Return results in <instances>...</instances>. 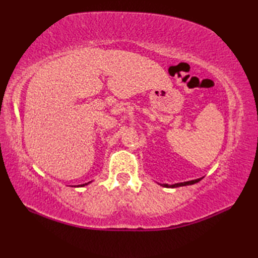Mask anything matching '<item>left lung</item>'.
<instances>
[{"mask_svg": "<svg viewBox=\"0 0 258 258\" xmlns=\"http://www.w3.org/2000/svg\"><path fill=\"white\" fill-rule=\"evenodd\" d=\"M203 177L201 178H197V179H193V180H187V182H183V183H175L173 185H168V184H161L162 186H164V187H171V188H175V187H179V186H186V185H193L195 183H199L200 180L202 179Z\"/></svg>", "mask_w": 258, "mask_h": 258, "instance_id": "obj_1", "label": "left lung"}]
</instances>
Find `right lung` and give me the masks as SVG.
<instances>
[{
    "label": "right lung",
    "instance_id": "right-lung-1",
    "mask_svg": "<svg viewBox=\"0 0 258 258\" xmlns=\"http://www.w3.org/2000/svg\"><path fill=\"white\" fill-rule=\"evenodd\" d=\"M91 182H89V183H85V184H82V185H79V186H85V185H87V184H90Z\"/></svg>",
    "mask_w": 258,
    "mask_h": 258
}]
</instances>
